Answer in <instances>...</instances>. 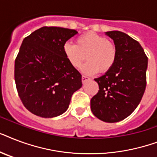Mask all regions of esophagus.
<instances>
[{
  "instance_id": "obj_1",
  "label": "esophagus",
  "mask_w": 157,
  "mask_h": 157,
  "mask_svg": "<svg viewBox=\"0 0 157 157\" xmlns=\"http://www.w3.org/2000/svg\"><path fill=\"white\" fill-rule=\"evenodd\" d=\"M88 80H90V78L89 77H87V76H82V82L83 83H85L86 81H88Z\"/></svg>"
}]
</instances>
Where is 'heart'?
I'll return each mask as SVG.
<instances>
[{
  "instance_id": "obj_1",
  "label": "heart",
  "mask_w": 157,
  "mask_h": 157,
  "mask_svg": "<svg viewBox=\"0 0 157 157\" xmlns=\"http://www.w3.org/2000/svg\"><path fill=\"white\" fill-rule=\"evenodd\" d=\"M76 44L66 42L63 45L64 55L69 63L78 68L87 59L89 61L81 68L89 76L105 73L110 71L117 61V50L114 43L103 36L90 32L76 38Z\"/></svg>"
}]
</instances>
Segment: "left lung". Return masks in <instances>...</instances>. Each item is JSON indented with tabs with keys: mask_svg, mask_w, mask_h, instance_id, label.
<instances>
[{
	"mask_svg": "<svg viewBox=\"0 0 157 157\" xmlns=\"http://www.w3.org/2000/svg\"><path fill=\"white\" fill-rule=\"evenodd\" d=\"M105 34L117 46V61L110 71L95 78L99 90L90 100L93 114L108 123L128 117L141 101L146 89L147 57L141 45L120 31Z\"/></svg>",
	"mask_w": 157,
	"mask_h": 157,
	"instance_id": "obj_1",
	"label": "left lung"
}]
</instances>
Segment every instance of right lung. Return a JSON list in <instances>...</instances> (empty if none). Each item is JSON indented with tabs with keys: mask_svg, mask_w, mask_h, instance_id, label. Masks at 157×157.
Returning <instances> with one entry per match:
<instances>
[{
	"mask_svg": "<svg viewBox=\"0 0 157 157\" xmlns=\"http://www.w3.org/2000/svg\"><path fill=\"white\" fill-rule=\"evenodd\" d=\"M76 33L43 27L23 39L14 63V80L22 103L34 115L51 118L63 114L82 86L81 73L63 53L64 44Z\"/></svg>",
	"mask_w": 157,
	"mask_h": 157,
	"instance_id": "add662e5",
	"label": "right lung"
}]
</instances>
